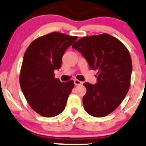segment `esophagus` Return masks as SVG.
Wrapping results in <instances>:
<instances>
[{
	"instance_id": "obj_1",
	"label": "esophagus",
	"mask_w": 146,
	"mask_h": 146,
	"mask_svg": "<svg viewBox=\"0 0 146 146\" xmlns=\"http://www.w3.org/2000/svg\"><path fill=\"white\" fill-rule=\"evenodd\" d=\"M74 83H75V84H76V85H80V84H82V82L76 79V80H74Z\"/></svg>"
}]
</instances>
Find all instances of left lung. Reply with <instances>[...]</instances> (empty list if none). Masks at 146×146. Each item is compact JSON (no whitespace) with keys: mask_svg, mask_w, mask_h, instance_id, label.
<instances>
[{"mask_svg":"<svg viewBox=\"0 0 146 146\" xmlns=\"http://www.w3.org/2000/svg\"><path fill=\"white\" fill-rule=\"evenodd\" d=\"M81 52L91 69L98 70L97 84L85 82L82 102L85 111L104 117L122 102L130 86L132 63L124 44L108 34L84 36L72 45Z\"/></svg>","mask_w":146,"mask_h":146,"instance_id":"obj_1","label":"left lung"}]
</instances>
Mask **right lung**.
<instances>
[{
    "label": "right lung",
    "instance_id": "right-lung-1",
    "mask_svg": "<svg viewBox=\"0 0 146 146\" xmlns=\"http://www.w3.org/2000/svg\"><path fill=\"white\" fill-rule=\"evenodd\" d=\"M77 39L54 32L34 40L25 52L20 86L30 106L41 116L53 117L65 109L74 82H62L54 70L60 68L66 50Z\"/></svg>",
    "mask_w": 146,
    "mask_h": 146
}]
</instances>
